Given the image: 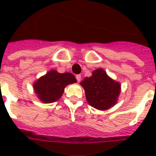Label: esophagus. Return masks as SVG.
Masks as SVG:
<instances>
[{"instance_id":"34e87169","label":"esophagus","mask_w":156,"mask_h":156,"mask_svg":"<svg viewBox=\"0 0 156 156\" xmlns=\"http://www.w3.org/2000/svg\"><path fill=\"white\" fill-rule=\"evenodd\" d=\"M81 78H82V77H81L80 74H77V75H76V79H77V81H78V83L81 81Z\"/></svg>"}]
</instances>
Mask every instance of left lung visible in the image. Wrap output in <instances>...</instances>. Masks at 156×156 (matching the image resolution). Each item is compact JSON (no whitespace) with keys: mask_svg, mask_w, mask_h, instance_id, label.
Returning <instances> with one entry per match:
<instances>
[{"mask_svg":"<svg viewBox=\"0 0 156 156\" xmlns=\"http://www.w3.org/2000/svg\"><path fill=\"white\" fill-rule=\"evenodd\" d=\"M81 85L85 90L88 104L99 110L113 106L121 92L119 83L109 78L102 69L94 71L91 77L84 78Z\"/></svg>","mask_w":156,"mask_h":156,"instance_id":"obj_1","label":"left lung"}]
</instances>
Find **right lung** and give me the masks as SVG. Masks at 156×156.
<instances>
[{
  "label": "right lung",
  "mask_w": 156,
  "mask_h": 156,
  "mask_svg": "<svg viewBox=\"0 0 156 156\" xmlns=\"http://www.w3.org/2000/svg\"><path fill=\"white\" fill-rule=\"evenodd\" d=\"M76 81L72 73H60L56 70H51L35 82L34 89L41 101L52 103L61 97L66 86L76 83Z\"/></svg>",
  "instance_id": "obj_1"
}]
</instances>
